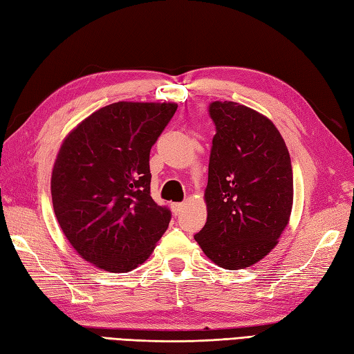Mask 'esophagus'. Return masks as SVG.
I'll use <instances>...</instances> for the list:
<instances>
[{
	"label": "esophagus",
	"mask_w": 354,
	"mask_h": 354,
	"mask_svg": "<svg viewBox=\"0 0 354 354\" xmlns=\"http://www.w3.org/2000/svg\"><path fill=\"white\" fill-rule=\"evenodd\" d=\"M183 208H184V203H174V205H171V211H174L175 216H178L179 212L183 211Z\"/></svg>",
	"instance_id": "1"
}]
</instances>
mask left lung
<instances>
[{
  "label": "left lung",
  "instance_id": "8db88e82",
  "mask_svg": "<svg viewBox=\"0 0 354 354\" xmlns=\"http://www.w3.org/2000/svg\"><path fill=\"white\" fill-rule=\"evenodd\" d=\"M216 136L205 190L208 217L194 235L205 254L226 270L261 261L277 244L292 207V167L273 122L249 106L214 101Z\"/></svg>",
  "mask_w": 354,
  "mask_h": 354
}]
</instances>
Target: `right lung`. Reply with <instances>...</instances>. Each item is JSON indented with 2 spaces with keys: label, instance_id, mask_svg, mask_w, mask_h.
Masks as SVG:
<instances>
[{
  "label": "right lung",
  "instance_id": "1",
  "mask_svg": "<svg viewBox=\"0 0 354 354\" xmlns=\"http://www.w3.org/2000/svg\"><path fill=\"white\" fill-rule=\"evenodd\" d=\"M178 109L114 102L64 138L51 178L57 221L86 261L111 273L142 264L171 212L151 197L149 155Z\"/></svg>",
  "mask_w": 354,
  "mask_h": 354
}]
</instances>
